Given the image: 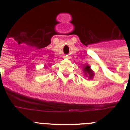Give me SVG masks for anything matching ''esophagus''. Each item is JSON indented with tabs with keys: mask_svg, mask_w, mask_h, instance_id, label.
<instances>
[{
	"mask_svg": "<svg viewBox=\"0 0 130 130\" xmlns=\"http://www.w3.org/2000/svg\"><path fill=\"white\" fill-rule=\"evenodd\" d=\"M65 58H69V57H67V56H65Z\"/></svg>",
	"mask_w": 130,
	"mask_h": 130,
	"instance_id": "1",
	"label": "esophagus"
}]
</instances>
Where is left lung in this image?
<instances>
[{
  "label": "left lung",
  "instance_id": "obj_1",
  "mask_svg": "<svg viewBox=\"0 0 130 130\" xmlns=\"http://www.w3.org/2000/svg\"><path fill=\"white\" fill-rule=\"evenodd\" d=\"M82 71L84 72V75L85 77H87L88 79H93L94 76V71H92V69L90 68V66H89L88 64H85L83 66Z\"/></svg>",
  "mask_w": 130,
  "mask_h": 130
}]
</instances>
